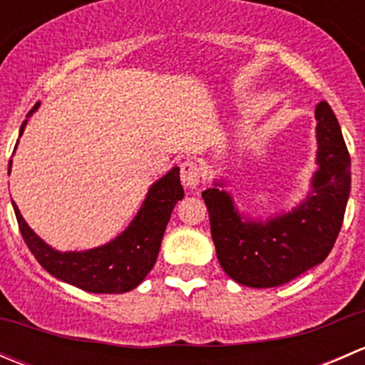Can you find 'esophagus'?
<instances>
[{
	"mask_svg": "<svg viewBox=\"0 0 365 365\" xmlns=\"http://www.w3.org/2000/svg\"><path fill=\"white\" fill-rule=\"evenodd\" d=\"M180 178H182V183L189 189H194V187L200 185L201 182V169L197 165V162L194 160H185L180 168Z\"/></svg>",
	"mask_w": 365,
	"mask_h": 365,
	"instance_id": "1",
	"label": "esophagus"
}]
</instances>
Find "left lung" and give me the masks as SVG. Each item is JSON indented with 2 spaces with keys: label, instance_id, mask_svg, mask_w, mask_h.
<instances>
[{
  "label": "left lung",
  "instance_id": "1",
  "mask_svg": "<svg viewBox=\"0 0 365 365\" xmlns=\"http://www.w3.org/2000/svg\"><path fill=\"white\" fill-rule=\"evenodd\" d=\"M318 171L311 194L295 210L267 222L242 217L233 197L217 187L203 196L217 259L238 284L274 288L323 263L339 235L351 187V160L332 108L316 106ZM222 187V185H220Z\"/></svg>",
  "mask_w": 365,
  "mask_h": 365
}]
</instances>
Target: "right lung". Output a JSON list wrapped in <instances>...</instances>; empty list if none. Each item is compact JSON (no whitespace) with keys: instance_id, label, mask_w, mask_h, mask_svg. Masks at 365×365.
Instances as JSON below:
<instances>
[{"instance_id":"add662e5","label":"right lung","mask_w":365,"mask_h":365,"mask_svg":"<svg viewBox=\"0 0 365 365\" xmlns=\"http://www.w3.org/2000/svg\"><path fill=\"white\" fill-rule=\"evenodd\" d=\"M36 108L38 104H35L28 116ZM26 123L28 120L21 125L19 135H23ZM10 168L12 160L9 162V175ZM182 197L180 168H173L150 187L141 210L120 237L101 247L81 252L54 251L33 233L17 205L14 201L12 205L26 245L51 275L90 293H125L141 284L155 264L165 226L171 219L173 208Z\"/></svg>"}]
</instances>
